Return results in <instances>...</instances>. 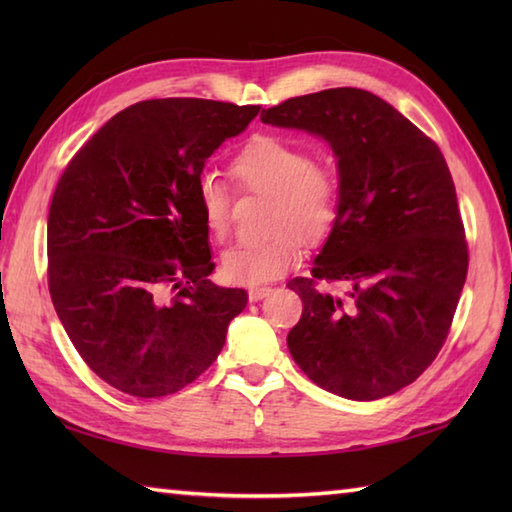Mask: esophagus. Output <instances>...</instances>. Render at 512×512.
Here are the masks:
<instances>
[{
    "label": "esophagus",
    "mask_w": 512,
    "mask_h": 512,
    "mask_svg": "<svg viewBox=\"0 0 512 512\" xmlns=\"http://www.w3.org/2000/svg\"><path fill=\"white\" fill-rule=\"evenodd\" d=\"M270 286H253V288H248V301L250 303H255V301H262L264 297H268L270 295Z\"/></svg>",
    "instance_id": "esophagus-1"
}]
</instances>
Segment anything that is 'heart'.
Masks as SVG:
<instances>
[{
  "instance_id": "heart-1",
  "label": "heart",
  "mask_w": 512,
  "mask_h": 512,
  "mask_svg": "<svg viewBox=\"0 0 512 512\" xmlns=\"http://www.w3.org/2000/svg\"><path fill=\"white\" fill-rule=\"evenodd\" d=\"M239 189L268 195L262 242L237 244L222 255V275L231 284L259 286L286 275L301 262L303 246L319 244L330 235L339 213V187L332 173L312 165L306 149L277 136H255L231 160ZM195 198L206 231L215 239L231 233L233 195L215 173H202Z\"/></svg>"
}]
</instances>
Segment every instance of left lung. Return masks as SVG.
<instances>
[{"mask_svg":"<svg viewBox=\"0 0 512 512\" xmlns=\"http://www.w3.org/2000/svg\"><path fill=\"white\" fill-rule=\"evenodd\" d=\"M262 123L323 138L336 158L339 213L288 350L312 383L378 400L413 383L438 356L462 295L469 250L451 171L438 145L376 94L323 90L262 110ZM343 280L345 298L316 288Z\"/></svg>","mask_w":512,"mask_h":512,"instance_id":"8db88e82","label":"left lung"}]
</instances>
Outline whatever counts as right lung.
I'll list each match as a JSON object with an SVG mask.
<instances>
[{
	"instance_id": "add662e5",
	"label": "right lung",
	"mask_w": 512,
	"mask_h": 512,
	"mask_svg": "<svg viewBox=\"0 0 512 512\" xmlns=\"http://www.w3.org/2000/svg\"><path fill=\"white\" fill-rule=\"evenodd\" d=\"M257 114L259 105L143 101L65 167L48 215L50 297L76 352L118 391L160 398L187 387L246 308L242 288L209 279L195 182Z\"/></svg>"
}]
</instances>
